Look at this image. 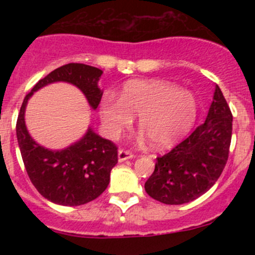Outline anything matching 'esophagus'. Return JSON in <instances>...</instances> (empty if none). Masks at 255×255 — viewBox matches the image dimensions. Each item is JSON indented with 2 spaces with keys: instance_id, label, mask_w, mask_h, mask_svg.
<instances>
[{
  "instance_id": "obj_1",
  "label": "esophagus",
  "mask_w": 255,
  "mask_h": 255,
  "mask_svg": "<svg viewBox=\"0 0 255 255\" xmlns=\"http://www.w3.org/2000/svg\"><path fill=\"white\" fill-rule=\"evenodd\" d=\"M134 154L130 150H128V149H120V151H118V160L120 161H125L127 159L134 158Z\"/></svg>"
}]
</instances>
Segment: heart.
<instances>
[{
	"instance_id": "1",
	"label": "heart",
	"mask_w": 255,
	"mask_h": 255,
	"mask_svg": "<svg viewBox=\"0 0 255 255\" xmlns=\"http://www.w3.org/2000/svg\"><path fill=\"white\" fill-rule=\"evenodd\" d=\"M196 113V101L190 92L160 80L128 81L120 99L107 94L101 105L102 122L111 137L130 127L132 116H139V128L159 148L184 137Z\"/></svg>"
}]
</instances>
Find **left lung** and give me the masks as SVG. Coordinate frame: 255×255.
Listing matches in <instances>:
<instances>
[{"mask_svg":"<svg viewBox=\"0 0 255 255\" xmlns=\"http://www.w3.org/2000/svg\"><path fill=\"white\" fill-rule=\"evenodd\" d=\"M232 112L216 86L207 118L169 153L156 156L145 191L165 205L194 201L215 185L222 174L232 139Z\"/></svg>","mask_w":255,"mask_h":255,"instance_id":"1","label":"left lung"}]
</instances>
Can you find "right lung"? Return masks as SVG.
<instances>
[{"label":"right lung","instance_id":"obj_1","mask_svg":"<svg viewBox=\"0 0 255 255\" xmlns=\"http://www.w3.org/2000/svg\"><path fill=\"white\" fill-rule=\"evenodd\" d=\"M102 70L85 64L70 63L40 79L27 94L17 118L16 132L24 168L40 195L54 204L80 206L97 199L106 190L110 174L118 161V148L89 129L81 140L64 150H49L30 138L24 123V110L32 94L55 81L78 86L92 109L101 102L97 81Z\"/></svg>","mask_w":255,"mask_h":255}]
</instances>
